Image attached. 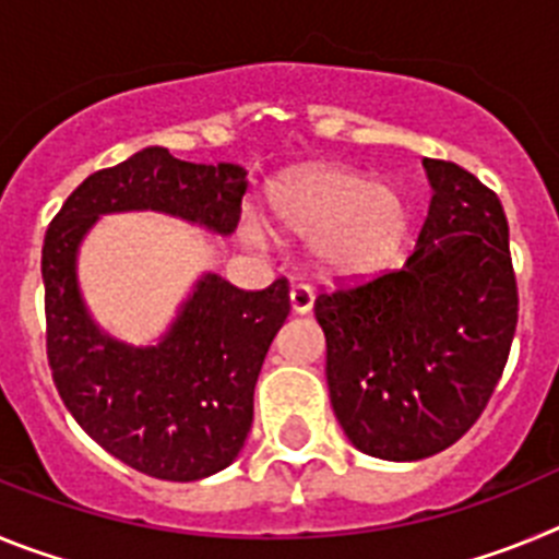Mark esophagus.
I'll return each instance as SVG.
<instances>
[{
	"mask_svg": "<svg viewBox=\"0 0 559 559\" xmlns=\"http://www.w3.org/2000/svg\"><path fill=\"white\" fill-rule=\"evenodd\" d=\"M290 308H294V313H308L313 308V290L302 283L294 285L290 288Z\"/></svg>",
	"mask_w": 559,
	"mask_h": 559,
	"instance_id": "34e87169",
	"label": "esophagus"
}]
</instances>
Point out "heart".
<instances>
[{"label": "heart", "mask_w": 559, "mask_h": 559, "mask_svg": "<svg viewBox=\"0 0 559 559\" xmlns=\"http://www.w3.org/2000/svg\"><path fill=\"white\" fill-rule=\"evenodd\" d=\"M271 215L299 237H319L316 251L341 274H364L400 249L408 206L392 185H364L338 167H313L271 190Z\"/></svg>", "instance_id": "heart-1"}]
</instances>
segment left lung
I'll return each instance as SVG.
<instances>
[{
  "instance_id": "left-lung-1",
  "label": "left lung",
  "mask_w": 559,
  "mask_h": 559,
  "mask_svg": "<svg viewBox=\"0 0 559 559\" xmlns=\"http://www.w3.org/2000/svg\"><path fill=\"white\" fill-rule=\"evenodd\" d=\"M423 165L433 199L408 263L313 302L335 417L358 451L392 462L433 456L471 431L518 324L501 201L453 162Z\"/></svg>"
}]
</instances>
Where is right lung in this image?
Wrapping results in <instances>:
<instances>
[{"mask_svg":"<svg viewBox=\"0 0 559 559\" xmlns=\"http://www.w3.org/2000/svg\"><path fill=\"white\" fill-rule=\"evenodd\" d=\"M246 167L195 165L145 147L92 173L44 235L47 360L78 426L133 471L199 481L235 462L254 419V386L290 313L288 280L240 290L206 274L159 347L117 344L78 294L75 251L103 212L159 210L229 235L240 221Z\"/></svg>","mask_w":559,"mask_h":559,"instance_id":"1","label":"right lung"}]
</instances>
